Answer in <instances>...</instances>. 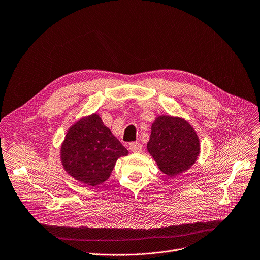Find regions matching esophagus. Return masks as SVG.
<instances>
[{"label": "esophagus", "mask_w": 260, "mask_h": 260, "mask_svg": "<svg viewBox=\"0 0 260 260\" xmlns=\"http://www.w3.org/2000/svg\"><path fill=\"white\" fill-rule=\"evenodd\" d=\"M128 148H129L131 152H133V153H140L143 150L142 145L140 143H137V142L136 143H131Z\"/></svg>", "instance_id": "1"}]
</instances>
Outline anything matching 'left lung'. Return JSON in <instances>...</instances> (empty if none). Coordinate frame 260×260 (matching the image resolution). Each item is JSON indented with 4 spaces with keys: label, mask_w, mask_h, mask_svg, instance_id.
Segmentation results:
<instances>
[{
    "label": "left lung",
    "mask_w": 260,
    "mask_h": 260,
    "mask_svg": "<svg viewBox=\"0 0 260 260\" xmlns=\"http://www.w3.org/2000/svg\"><path fill=\"white\" fill-rule=\"evenodd\" d=\"M147 151L164 175L177 177L197 161L200 141L195 128L185 118L158 115L151 126Z\"/></svg>",
    "instance_id": "obj_1"
}]
</instances>
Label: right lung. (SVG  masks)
I'll list each match as a JSON object with an SVG mask.
<instances>
[{"label":"right lung","instance_id":"obj_1","mask_svg":"<svg viewBox=\"0 0 260 260\" xmlns=\"http://www.w3.org/2000/svg\"><path fill=\"white\" fill-rule=\"evenodd\" d=\"M127 155L96 112L74 122L60 147L61 164L67 175L92 188L107 181L117 159Z\"/></svg>","mask_w":260,"mask_h":260}]
</instances>
